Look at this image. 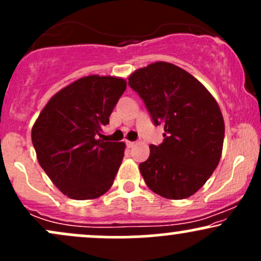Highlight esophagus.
Listing matches in <instances>:
<instances>
[{"mask_svg":"<svg viewBox=\"0 0 261 261\" xmlns=\"http://www.w3.org/2000/svg\"><path fill=\"white\" fill-rule=\"evenodd\" d=\"M126 145L128 148H133L135 145H136V142H133V141H126Z\"/></svg>","mask_w":261,"mask_h":261,"instance_id":"obj_1","label":"esophagus"}]
</instances>
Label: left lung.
I'll list each match as a JSON object with an SVG mask.
<instances>
[{
	"instance_id": "obj_1",
	"label": "left lung",
	"mask_w": 261,
	"mask_h": 261,
	"mask_svg": "<svg viewBox=\"0 0 261 261\" xmlns=\"http://www.w3.org/2000/svg\"><path fill=\"white\" fill-rule=\"evenodd\" d=\"M128 86L155 126H164L163 142L149 146L148 160L140 164L146 184L166 199L194 195L222 154L224 121L216 99L195 77L164 61L135 71Z\"/></svg>"
}]
</instances>
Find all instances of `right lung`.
<instances>
[{"instance_id":"obj_1","label":"right lung","mask_w":261,"mask_h":261,"mask_svg":"<svg viewBox=\"0 0 261 261\" xmlns=\"http://www.w3.org/2000/svg\"><path fill=\"white\" fill-rule=\"evenodd\" d=\"M125 89L121 77H82L53 95L33 125L39 164L70 199H97L112 188L125 143L100 133Z\"/></svg>"}]
</instances>
